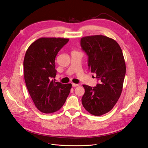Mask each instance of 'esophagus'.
<instances>
[{"label": "esophagus", "instance_id": "obj_1", "mask_svg": "<svg viewBox=\"0 0 148 148\" xmlns=\"http://www.w3.org/2000/svg\"><path fill=\"white\" fill-rule=\"evenodd\" d=\"M72 84V86L73 87H76V86H79V84H75V83H71Z\"/></svg>", "mask_w": 148, "mask_h": 148}]
</instances>
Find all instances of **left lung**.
I'll list each match as a JSON object with an SVG mask.
<instances>
[{
  "label": "left lung",
  "instance_id": "left-lung-1",
  "mask_svg": "<svg viewBox=\"0 0 148 148\" xmlns=\"http://www.w3.org/2000/svg\"><path fill=\"white\" fill-rule=\"evenodd\" d=\"M80 42L88 56L89 69L99 81L95 87L83 85L82 104L89 113L100 116L112 109L122 93L126 73L123 52L114 39L105 36H85Z\"/></svg>",
  "mask_w": 148,
  "mask_h": 148
}]
</instances>
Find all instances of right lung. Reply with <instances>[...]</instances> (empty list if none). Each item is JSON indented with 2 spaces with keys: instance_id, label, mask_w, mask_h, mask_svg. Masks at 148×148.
Masks as SVG:
<instances>
[{
  "instance_id": "obj_1",
  "label": "right lung",
  "mask_w": 148,
  "mask_h": 148,
  "mask_svg": "<svg viewBox=\"0 0 148 148\" xmlns=\"http://www.w3.org/2000/svg\"><path fill=\"white\" fill-rule=\"evenodd\" d=\"M69 39L41 38L31 44L23 61L26 88L35 106L43 113L59 110L66 101L71 84L56 82L55 59Z\"/></svg>"
}]
</instances>
